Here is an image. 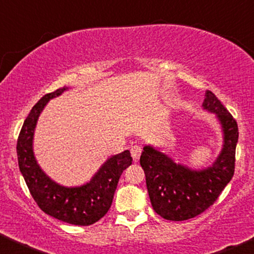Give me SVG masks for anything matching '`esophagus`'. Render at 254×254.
<instances>
[{"instance_id": "esophagus-1", "label": "esophagus", "mask_w": 254, "mask_h": 254, "mask_svg": "<svg viewBox=\"0 0 254 254\" xmlns=\"http://www.w3.org/2000/svg\"><path fill=\"white\" fill-rule=\"evenodd\" d=\"M141 147L140 146H133L132 148H130V154H132V158H133V160L134 161H137L139 160V158H140V155H141Z\"/></svg>"}]
</instances>
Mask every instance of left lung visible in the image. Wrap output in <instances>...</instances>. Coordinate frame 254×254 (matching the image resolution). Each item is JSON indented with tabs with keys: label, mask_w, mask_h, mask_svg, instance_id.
<instances>
[{
	"label": "left lung",
	"mask_w": 254,
	"mask_h": 254,
	"mask_svg": "<svg viewBox=\"0 0 254 254\" xmlns=\"http://www.w3.org/2000/svg\"><path fill=\"white\" fill-rule=\"evenodd\" d=\"M203 111L212 113L223 133L221 149L211 165L194 168L175 162L160 147L146 145L140 156L153 209L160 217L183 221L202 213L213 203L234 174L237 121L213 93L206 90Z\"/></svg>",
	"instance_id": "left-lung-1"
}]
</instances>
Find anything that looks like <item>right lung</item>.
Listing matches in <instances>:
<instances>
[{"mask_svg": "<svg viewBox=\"0 0 254 254\" xmlns=\"http://www.w3.org/2000/svg\"><path fill=\"white\" fill-rule=\"evenodd\" d=\"M68 89L64 87L47 94L31 108L17 140L18 167L30 194L46 214L71 225L88 226L108 212L122 172L132 165L133 159L128 149L109 156L89 181L79 186L56 183L41 168L34 153L37 120L47 103Z\"/></svg>", "mask_w": 254, "mask_h": 254, "instance_id": "add662e5", "label": "right lung"}]
</instances>
